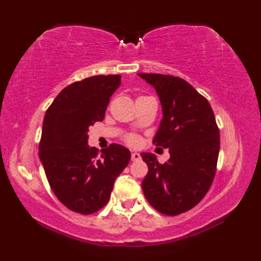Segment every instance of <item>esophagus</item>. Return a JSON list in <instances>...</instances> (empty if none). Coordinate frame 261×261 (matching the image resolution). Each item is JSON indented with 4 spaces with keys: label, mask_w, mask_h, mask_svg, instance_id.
<instances>
[{
    "label": "esophagus",
    "mask_w": 261,
    "mask_h": 261,
    "mask_svg": "<svg viewBox=\"0 0 261 261\" xmlns=\"http://www.w3.org/2000/svg\"><path fill=\"white\" fill-rule=\"evenodd\" d=\"M140 159H141L140 153H138V152H132L131 153V160H132V162H137V160H140Z\"/></svg>",
    "instance_id": "1"
}]
</instances>
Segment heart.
<instances>
[{"label": "heart", "instance_id": "obj_1", "mask_svg": "<svg viewBox=\"0 0 261 261\" xmlns=\"http://www.w3.org/2000/svg\"><path fill=\"white\" fill-rule=\"evenodd\" d=\"M140 97H145V96H139L138 98H140ZM125 142H126L129 146L137 147V146H139V143H140V137L138 136V135L131 134V135L125 137Z\"/></svg>", "mask_w": 261, "mask_h": 261}]
</instances>
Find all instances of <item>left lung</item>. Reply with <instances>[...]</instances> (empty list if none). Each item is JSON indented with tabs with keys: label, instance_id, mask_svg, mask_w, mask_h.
Returning a JSON list of instances; mask_svg holds the SVG:
<instances>
[{
	"label": "left lung",
	"instance_id": "1",
	"mask_svg": "<svg viewBox=\"0 0 261 261\" xmlns=\"http://www.w3.org/2000/svg\"><path fill=\"white\" fill-rule=\"evenodd\" d=\"M156 90L164 118L153 145L168 148L160 164L150 152L142 191L151 206L165 215L187 212L202 201L212 185L220 150V131L208 101L180 77L140 73Z\"/></svg>",
	"mask_w": 261,
	"mask_h": 261
}]
</instances>
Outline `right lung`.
<instances>
[{"label":"right lung","instance_id":"1","mask_svg":"<svg viewBox=\"0 0 261 261\" xmlns=\"http://www.w3.org/2000/svg\"><path fill=\"white\" fill-rule=\"evenodd\" d=\"M120 75H96L66 86L48 108L39 142L46 177L55 195L73 212L88 215L104 207L114 181L131 159L112 143L99 153L88 147V127L103 121Z\"/></svg>","mask_w":261,"mask_h":261}]
</instances>
